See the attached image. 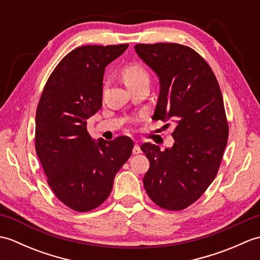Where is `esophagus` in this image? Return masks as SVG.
Wrapping results in <instances>:
<instances>
[{"label":"esophagus","mask_w":260,"mask_h":260,"mask_svg":"<svg viewBox=\"0 0 260 260\" xmlns=\"http://www.w3.org/2000/svg\"><path fill=\"white\" fill-rule=\"evenodd\" d=\"M142 151H141V147L139 144H135L134 145V148H133V154H140Z\"/></svg>","instance_id":"obj_1"}]
</instances>
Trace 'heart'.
<instances>
[{
  "mask_svg": "<svg viewBox=\"0 0 260 260\" xmlns=\"http://www.w3.org/2000/svg\"><path fill=\"white\" fill-rule=\"evenodd\" d=\"M123 78L127 87H132L140 84L142 81H148L150 76H148L147 70L142 64L132 62L125 66V68L123 69Z\"/></svg>",
  "mask_w": 260,
  "mask_h": 260,
  "instance_id": "b5f03b06",
  "label": "heart"
}]
</instances>
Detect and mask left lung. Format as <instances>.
<instances>
[{"label":"left lung","instance_id":"obj_1","mask_svg":"<svg viewBox=\"0 0 260 260\" xmlns=\"http://www.w3.org/2000/svg\"><path fill=\"white\" fill-rule=\"evenodd\" d=\"M135 50L159 78L153 118L174 121L172 148L142 144L150 161L143 183L158 207L179 211L206 192L221 164L229 135L222 93L208 62L190 47L140 43Z\"/></svg>","mask_w":260,"mask_h":260}]
</instances>
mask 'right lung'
Masks as SVG:
<instances>
[{
	"mask_svg": "<svg viewBox=\"0 0 260 260\" xmlns=\"http://www.w3.org/2000/svg\"><path fill=\"white\" fill-rule=\"evenodd\" d=\"M127 47L74 49L53 69L38 104L37 155L54 196L75 211H90L106 200L134 147L128 136L95 142L87 131V119L103 105L105 68Z\"/></svg>",
	"mask_w": 260,
	"mask_h": 260,
	"instance_id": "obj_1",
	"label": "right lung"
}]
</instances>
